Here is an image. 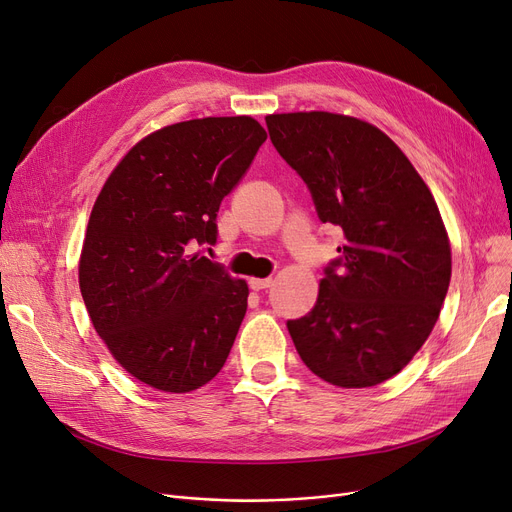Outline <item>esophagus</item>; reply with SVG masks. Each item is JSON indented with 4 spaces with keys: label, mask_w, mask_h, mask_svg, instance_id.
Here are the masks:
<instances>
[{
    "label": "esophagus",
    "mask_w": 512,
    "mask_h": 512,
    "mask_svg": "<svg viewBox=\"0 0 512 512\" xmlns=\"http://www.w3.org/2000/svg\"><path fill=\"white\" fill-rule=\"evenodd\" d=\"M272 284H274L272 278H251V280H249V286H251L253 290H265V288H270Z\"/></svg>",
    "instance_id": "obj_1"
}]
</instances>
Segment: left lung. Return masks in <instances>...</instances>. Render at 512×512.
<instances>
[{"mask_svg": "<svg viewBox=\"0 0 512 512\" xmlns=\"http://www.w3.org/2000/svg\"><path fill=\"white\" fill-rule=\"evenodd\" d=\"M265 124L317 218L346 238L315 307L286 321L292 342L321 380L382 384L423 346L446 299L452 263L438 205L407 155L363 120L297 112Z\"/></svg>", "mask_w": 512, "mask_h": 512, "instance_id": "obj_1", "label": "left lung"}]
</instances>
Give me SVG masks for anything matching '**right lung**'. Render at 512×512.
<instances>
[{
  "label": "right lung",
  "instance_id": "obj_1",
  "mask_svg": "<svg viewBox=\"0 0 512 512\" xmlns=\"http://www.w3.org/2000/svg\"><path fill=\"white\" fill-rule=\"evenodd\" d=\"M267 132L249 116L188 120L134 145L93 205L78 265L93 328L139 382L191 392L224 367L249 288L191 255Z\"/></svg>",
  "mask_w": 512,
  "mask_h": 512
}]
</instances>
